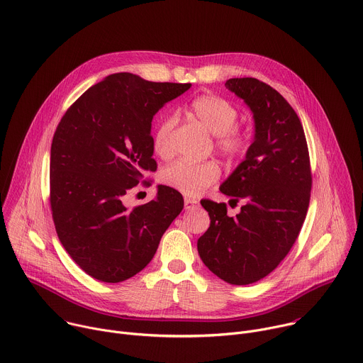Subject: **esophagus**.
Returning <instances> with one entry per match:
<instances>
[{"mask_svg": "<svg viewBox=\"0 0 363 363\" xmlns=\"http://www.w3.org/2000/svg\"><path fill=\"white\" fill-rule=\"evenodd\" d=\"M198 201L194 199V198H189V196H185V210H192L194 206H196Z\"/></svg>", "mask_w": 363, "mask_h": 363, "instance_id": "34e87169", "label": "esophagus"}]
</instances>
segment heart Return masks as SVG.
<instances>
[{"label": "heart", "mask_w": 363, "mask_h": 363, "mask_svg": "<svg viewBox=\"0 0 363 363\" xmlns=\"http://www.w3.org/2000/svg\"><path fill=\"white\" fill-rule=\"evenodd\" d=\"M188 115L216 136V145L230 160H238L247 150V138L234 125L238 119V111L230 100L218 94L196 96L186 109ZM175 119L165 116L155 128L152 146L161 158L172 155V136ZM220 167L214 161L191 162L177 161L162 172L164 182L184 195L194 196L213 185L220 178Z\"/></svg>", "instance_id": "1"}]
</instances>
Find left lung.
<instances>
[{
  "instance_id": "left-lung-1",
  "label": "left lung",
  "mask_w": 363,
  "mask_h": 363,
  "mask_svg": "<svg viewBox=\"0 0 363 363\" xmlns=\"http://www.w3.org/2000/svg\"><path fill=\"white\" fill-rule=\"evenodd\" d=\"M225 87L254 118L245 160L220 186L244 205L228 217L224 202L201 201L211 224L196 247L216 276L244 286L270 274L293 247L308 208L312 172L300 119L277 90L252 77L230 79Z\"/></svg>"
}]
</instances>
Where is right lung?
Masks as SVG:
<instances>
[{
  "instance_id": "obj_1",
  "label": "right lung",
  "mask_w": 363,
  "mask_h": 363,
  "mask_svg": "<svg viewBox=\"0 0 363 363\" xmlns=\"http://www.w3.org/2000/svg\"><path fill=\"white\" fill-rule=\"evenodd\" d=\"M189 87L115 73L87 89L62 118L50 152L51 213L65 250L93 279L119 283L143 270L182 211V195L167 185L133 210L122 201L146 172L157 171L155 113Z\"/></svg>"
}]
</instances>
